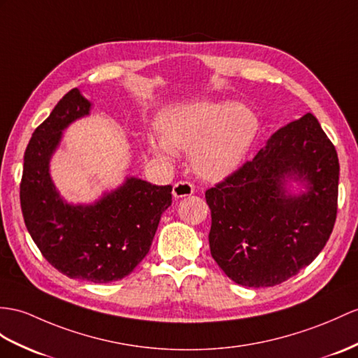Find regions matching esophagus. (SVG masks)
<instances>
[{
  "mask_svg": "<svg viewBox=\"0 0 358 358\" xmlns=\"http://www.w3.org/2000/svg\"><path fill=\"white\" fill-rule=\"evenodd\" d=\"M193 193H194V185L188 180H179L173 187V196L176 199L187 197V196H191Z\"/></svg>",
  "mask_w": 358,
  "mask_h": 358,
  "instance_id": "obj_1",
  "label": "esophagus"
}]
</instances>
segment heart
<instances>
[{"instance_id": "heart-1", "label": "heart", "mask_w": 358, "mask_h": 358, "mask_svg": "<svg viewBox=\"0 0 358 358\" xmlns=\"http://www.w3.org/2000/svg\"><path fill=\"white\" fill-rule=\"evenodd\" d=\"M258 132L255 112L245 104L194 101L167 110L159 136H150L153 153L173 159L176 152H193L200 178L220 180L237 170Z\"/></svg>"}]
</instances>
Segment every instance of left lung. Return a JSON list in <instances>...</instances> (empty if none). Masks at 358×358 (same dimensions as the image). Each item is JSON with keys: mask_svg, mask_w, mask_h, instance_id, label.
Segmentation results:
<instances>
[{"mask_svg": "<svg viewBox=\"0 0 358 358\" xmlns=\"http://www.w3.org/2000/svg\"><path fill=\"white\" fill-rule=\"evenodd\" d=\"M338 170L336 147L311 113L275 132L254 159L206 189L215 263L246 287H272L299 273L333 232ZM289 177L308 191L287 195Z\"/></svg>", "mask_w": 358, "mask_h": 358, "instance_id": "obj_1", "label": "left lung"}]
</instances>
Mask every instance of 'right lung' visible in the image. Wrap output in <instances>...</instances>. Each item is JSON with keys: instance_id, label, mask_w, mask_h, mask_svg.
<instances>
[{"instance_id": "obj_1", "label": "right lung", "mask_w": 358, "mask_h": 358, "mask_svg": "<svg viewBox=\"0 0 358 358\" xmlns=\"http://www.w3.org/2000/svg\"><path fill=\"white\" fill-rule=\"evenodd\" d=\"M90 109L74 88L36 127L24 153L20 199L25 226L43 258L68 278L103 284L123 280L149 254L173 188L127 178L92 205L64 202L50 178V158L62 130Z\"/></svg>"}]
</instances>
